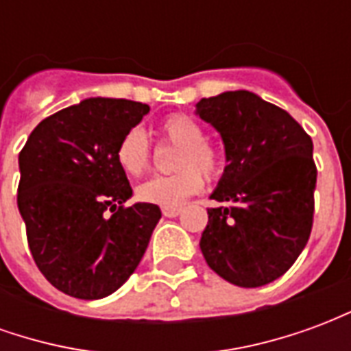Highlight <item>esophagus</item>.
<instances>
[{
  "label": "esophagus",
  "instance_id": "1",
  "mask_svg": "<svg viewBox=\"0 0 351 351\" xmlns=\"http://www.w3.org/2000/svg\"><path fill=\"white\" fill-rule=\"evenodd\" d=\"M161 213H163V216H167V218H175V216L182 213V208L180 206H163Z\"/></svg>",
  "mask_w": 351,
  "mask_h": 351
}]
</instances>
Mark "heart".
Segmentation results:
<instances>
[{
  "label": "heart",
  "mask_w": 351,
  "mask_h": 351,
  "mask_svg": "<svg viewBox=\"0 0 351 351\" xmlns=\"http://www.w3.org/2000/svg\"><path fill=\"white\" fill-rule=\"evenodd\" d=\"M163 143L178 146L175 156L176 173L167 176H154L137 188V197L143 203L158 206H178L205 186L208 178H218L226 167V156L213 143L205 138L203 125L182 112L161 118L156 128ZM116 161L123 173L130 176L145 175L150 169L152 154L145 131L131 128L123 133L116 146Z\"/></svg>",
  "instance_id": "heart-1"
}]
</instances>
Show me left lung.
Returning a JSON list of instances; mask_svg holds the SVG:
<instances>
[{
  "mask_svg": "<svg viewBox=\"0 0 351 351\" xmlns=\"http://www.w3.org/2000/svg\"><path fill=\"white\" fill-rule=\"evenodd\" d=\"M197 114L220 131L228 158L201 252L231 284L265 286L308 243L317 176L312 138L284 108L246 90L201 99Z\"/></svg>",
  "mask_w": 351,
  "mask_h": 351,
  "instance_id": "8db88e82",
  "label": "left lung"
}]
</instances>
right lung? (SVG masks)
Masks as SVG:
<instances>
[{"mask_svg": "<svg viewBox=\"0 0 351 351\" xmlns=\"http://www.w3.org/2000/svg\"><path fill=\"white\" fill-rule=\"evenodd\" d=\"M150 110L130 99L90 97L45 118L20 150L19 210L29 252L52 286L77 299L107 297L137 269L160 221L137 203L116 146Z\"/></svg>", "mask_w": 351, "mask_h": 351, "instance_id": "right-lung-1", "label": "right lung"}]
</instances>
